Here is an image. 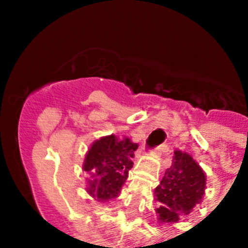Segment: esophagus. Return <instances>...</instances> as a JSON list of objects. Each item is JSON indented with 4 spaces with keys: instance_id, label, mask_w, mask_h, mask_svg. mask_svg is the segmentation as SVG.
<instances>
[{
    "instance_id": "1",
    "label": "esophagus",
    "mask_w": 248,
    "mask_h": 248,
    "mask_svg": "<svg viewBox=\"0 0 248 248\" xmlns=\"http://www.w3.org/2000/svg\"><path fill=\"white\" fill-rule=\"evenodd\" d=\"M169 150V146L166 145V144H161V145L156 146V148L153 149V154L156 155V156H160L161 155V153H164V151H168Z\"/></svg>"
}]
</instances>
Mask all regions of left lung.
I'll use <instances>...</instances> for the list:
<instances>
[{
	"instance_id": "left-lung-1",
	"label": "left lung",
	"mask_w": 248,
	"mask_h": 248,
	"mask_svg": "<svg viewBox=\"0 0 248 248\" xmlns=\"http://www.w3.org/2000/svg\"><path fill=\"white\" fill-rule=\"evenodd\" d=\"M206 176L190 155L176 150L171 166L155 189L160 207L156 209L161 222H176L189 215L200 203L205 190Z\"/></svg>"
}]
</instances>
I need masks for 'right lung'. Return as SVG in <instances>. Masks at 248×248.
Returning <instances> with one entry per match:
<instances>
[{"label":"right lung","instance_id":"add662e5","mask_svg":"<svg viewBox=\"0 0 248 248\" xmlns=\"http://www.w3.org/2000/svg\"><path fill=\"white\" fill-rule=\"evenodd\" d=\"M138 144L129 139L118 140L114 135L97 140L85 156L84 171L92 174L88 192L97 200L105 201L119 194L133 168V155Z\"/></svg>","mask_w":248,"mask_h":248}]
</instances>
